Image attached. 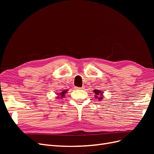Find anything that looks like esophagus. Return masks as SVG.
<instances>
[{"label": "esophagus", "mask_w": 154, "mask_h": 154, "mask_svg": "<svg viewBox=\"0 0 154 154\" xmlns=\"http://www.w3.org/2000/svg\"><path fill=\"white\" fill-rule=\"evenodd\" d=\"M74 88L76 90H82V89H83L84 88V87H74Z\"/></svg>", "instance_id": "esophagus-1"}]
</instances>
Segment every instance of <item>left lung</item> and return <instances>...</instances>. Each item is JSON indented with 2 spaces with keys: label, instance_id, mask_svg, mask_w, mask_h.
I'll list each match as a JSON object with an SVG mask.
<instances>
[{
  "label": "left lung",
  "instance_id": "8db88e82",
  "mask_svg": "<svg viewBox=\"0 0 154 154\" xmlns=\"http://www.w3.org/2000/svg\"><path fill=\"white\" fill-rule=\"evenodd\" d=\"M94 92L95 94V97H98V100H103V92H102L100 90H96L95 89L94 91Z\"/></svg>",
  "mask_w": 154,
  "mask_h": 154
}]
</instances>
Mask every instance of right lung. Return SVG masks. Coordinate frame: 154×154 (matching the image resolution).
<instances>
[{
    "mask_svg": "<svg viewBox=\"0 0 154 154\" xmlns=\"http://www.w3.org/2000/svg\"><path fill=\"white\" fill-rule=\"evenodd\" d=\"M67 90H64L62 92H61V93H60V94H57L60 95L61 97H63L65 96V94H66V93L67 92ZM57 97H58V98H59L60 96H57Z\"/></svg>",
    "mask_w": 154,
    "mask_h": 154,
    "instance_id": "right-lung-1",
    "label": "right lung"
}]
</instances>
